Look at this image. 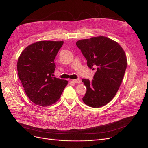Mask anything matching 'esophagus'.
I'll use <instances>...</instances> for the list:
<instances>
[{"mask_svg": "<svg viewBox=\"0 0 148 148\" xmlns=\"http://www.w3.org/2000/svg\"><path fill=\"white\" fill-rule=\"evenodd\" d=\"M73 82H74V83H81V80L80 79H79L73 80Z\"/></svg>", "mask_w": 148, "mask_h": 148, "instance_id": "esophagus-1", "label": "esophagus"}]
</instances>
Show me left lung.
Listing matches in <instances>:
<instances>
[{
	"label": "left lung",
	"instance_id": "obj_1",
	"mask_svg": "<svg viewBox=\"0 0 148 148\" xmlns=\"http://www.w3.org/2000/svg\"><path fill=\"white\" fill-rule=\"evenodd\" d=\"M76 45L88 66L96 69L94 79H82L87 88L83 102L94 108L104 106L113 98L122 82L127 65L125 51L118 42L102 36L79 40Z\"/></svg>",
	"mask_w": 148,
	"mask_h": 148
}]
</instances>
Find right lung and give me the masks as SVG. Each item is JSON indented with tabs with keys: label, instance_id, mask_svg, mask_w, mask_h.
Wrapping results in <instances>:
<instances>
[{
	"label": "right lung",
	"instance_id": "1",
	"mask_svg": "<svg viewBox=\"0 0 148 148\" xmlns=\"http://www.w3.org/2000/svg\"><path fill=\"white\" fill-rule=\"evenodd\" d=\"M64 41H41L28 45L17 62L19 79L27 96L36 105L47 107L60 97L68 81L53 77L54 61Z\"/></svg>",
	"mask_w": 148,
	"mask_h": 148
}]
</instances>
